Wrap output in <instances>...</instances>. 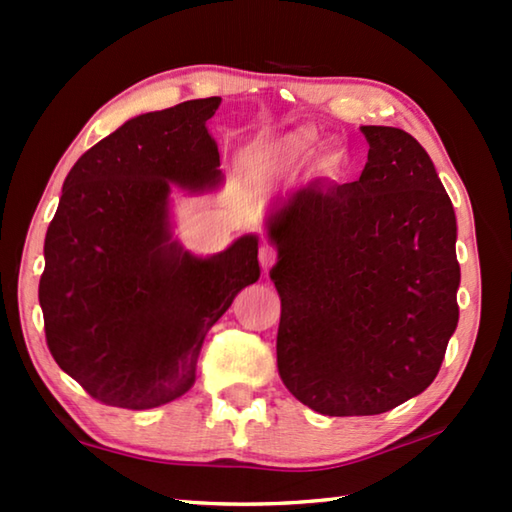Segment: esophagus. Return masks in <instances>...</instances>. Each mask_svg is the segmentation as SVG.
Instances as JSON below:
<instances>
[{
  "label": "esophagus",
  "mask_w": 512,
  "mask_h": 512,
  "mask_svg": "<svg viewBox=\"0 0 512 512\" xmlns=\"http://www.w3.org/2000/svg\"><path fill=\"white\" fill-rule=\"evenodd\" d=\"M277 259V250L271 244H262L259 246V264H262L264 271H268L275 264Z\"/></svg>",
  "instance_id": "esophagus-1"
}]
</instances>
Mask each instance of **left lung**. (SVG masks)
<instances>
[{
    "instance_id": "1",
    "label": "left lung",
    "mask_w": 512,
    "mask_h": 512,
    "mask_svg": "<svg viewBox=\"0 0 512 512\" xmlns=\"http://www.w3.org/2000/svg\"><path fill=\"white\" fill-rule=\"evenodd\" d=\"M359 180H311L266 216L282 300L277 370L332 418L377 415L436 379L458 325L456 214L406 131L361 126Z\"/></svg>"
}]
</instances>
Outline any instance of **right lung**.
I'll use <instances>...</instances> for the list:
<instances>
[{
  "instance_id": "1",
  "label": "right lung",
  "mask_w": 512,
  "mask_h": 512,
  "mask_svg": "<svg viewBox=\"0 0 512 512\" xmlns=\"http://www.w3.org/2000/svg\"><path fill=\"white\" fill-rule=\"evenodd\" d=\"M219 103L128 119L63 183L38 298L51 357L103 404L142 411L185 395L205 334L259 280L257 235L212 257L173 239L171 187L201 194L223 183L205 126Z\"/></svg>"
}]
</instances>
